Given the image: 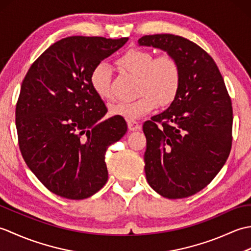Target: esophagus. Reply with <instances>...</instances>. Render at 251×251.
Wrapping results in <instances>:
<instances>
[{"label":"esophagus","instance_id":"esophagus-1","mask_svg":"<svg viewBox=\"0 0 251 251\" xmlns=\"http://www.w3.org/2000/svg\"><path fill=\"white\" fill-rule=\"evenodd\" d=\"M127 125H128V128L131 131H136V130H140L141 125L138 123L137 121H127Z\"/></svg>","mask_w":251,"mask_h":251}]
</instances>
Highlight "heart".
<instances>
[{"label":"heart","instance_id":"obj_1","mask_svg":"<svg viewBox=\"0 0 251 251\" xmlns=\"http://www.w3.org/2000/svg\"><path fill=\"white\" fill-rule=\"evenodd\" d=\"M119 65L134 75L139 76L138 93L134 100H123L111 104L112 116L134 121L145 116L156 108L157 100L161 104L172 101L178 92L180 84V68L170 55L154 58L151 51L132 49L119 59ZM111 69L104 62L96 66L90 74V85L96 95L103 100L112 98Z\"/></svg>","mask_w":251,"mask_h":251}]
</instances>
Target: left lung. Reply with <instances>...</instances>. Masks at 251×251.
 <instances>
[{
	"instance_id": "1",
	"label": "left lung",
	"mask_w": 251,
	"mask_h": 251,
	"mask_svg": "<svg viewBox=\"0 0 251 251\" xmlns=\"http://www.w3.org/2000/svg\"><path fill=\"white\" fill-rule=\"evenodd\" d=\"M138 45L166 51L180 68L174 101L143 124L147 181L166 199L189 197L211 182L230 154L231 98L214 59L193 42L154 34L142 36Z\"/></svg>"
}]
</instances>
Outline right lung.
Listing matches in <instances>:
<instances>
[{
	"label": "right lung",
	"instance_id": "add662e5",
	"mask_svg": "<svg viewBox=\"0 0 251 251\" xmlns=\"http://www.w3.org/2000/svg\"><path fill=\"white\" fill-rule=\"evenodd\" d=\"M128 37L69 36L33 62L16 105L19 148L35 177L56 195L84 200L108 181L109 146L126 134L123 117L108 109L90 85L93 69Z\"/></svg>",
	"mask_w": 251,
	"mask_h": 251
}]
</instances>
